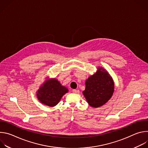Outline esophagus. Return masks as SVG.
<instances>
[{"mask_svg":"<svg viewBox=\"0 0 148 148\" xmlns=\"http://www.w3.org/2000/svg\"><path fill=\"white\" fill-rule=\"evenodd\" d=\"M73 92L74 94H78L79 92V91L78 90H73Z\"/></svg>","mask_w":148,"mask_h":148,"instance_id":"34e87169","label":"esophagus"}]
</instances>
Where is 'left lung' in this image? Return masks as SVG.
<instances>
[{"label":"left lung","instance_id":"1","mask_svg":"<svg viewBox=\"0 0 148 148\" xmlns=\"http://www.w3.org/2000/svg\"><path fill=\"white\" fill-rule=\"evenodd\" d=\"M114 92V81L109 73L102 67L86 81V89L82 93L92 108H98L107 103Z\"/></svg>","mask_w":148,"mask_h":148}]
</instances>
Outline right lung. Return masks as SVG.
<instances>
[{"instance_id": "1", "label": "right lung", "mask_w": 148, "mask_h": 148, "mask_svg": "<svg viewBox=\"0 0 148 148\" xmlns=\"http://www.w3.org/2000/svg\"><path fill=\"white\" fill-rule=\"evenodd\" d=\"M68 89L61 86L56 78L47 79L37 91V97L40 102L49 107H54L62 97L68 92Z\"/></svg>"}]
</instances>
